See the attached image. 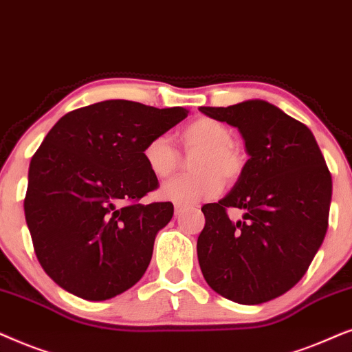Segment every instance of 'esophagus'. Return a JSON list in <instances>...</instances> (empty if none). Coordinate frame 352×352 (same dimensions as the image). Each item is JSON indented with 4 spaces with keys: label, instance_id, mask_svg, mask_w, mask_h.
<instances>
[{
    "label": "esophagus",
    "instance_id": "1",
    "mask_svg": "<svg viewBox=\"0 0 352 352\" xmlns=\"http://www.w3.org/2000/svg\"><path fill=\"white\" fill-rule=\"evenodd\" d=\"M184 209H185V206L175 203V215H180L182 212H184Z\"/></svg>",
    "mask_w": 352,
    "mask_h": 352
}]
</instances>
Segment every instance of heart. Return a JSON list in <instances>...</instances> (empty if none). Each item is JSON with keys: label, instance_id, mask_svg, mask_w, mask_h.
<instances>
[{"label": "heart", "instance_id": "b5f03b06", "mask_svg": "<svg viewBox=\"0 0 352 352\" xmlns=\"http://www.w3.org/2000/svg\"><path fill=\"white\" fill-rule=\"evenodd\" d=\"M232 132L222 122L199 117L180 130L185 149H201L195 157L193 175H179L161 186V196L179 204H195L217 196L222 177L235 180L245 167V157L232 144ZM144 162L154 177L166 179L180 166V154L167 137H154L143 149Z\"/></svg>", "mask_w": 352, "mask_h": 352}]
</instances>
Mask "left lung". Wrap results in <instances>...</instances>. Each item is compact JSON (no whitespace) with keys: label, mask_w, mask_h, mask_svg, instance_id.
I'll list each match as a JSON object with an SVG mask.
<instances>
[{"label":"left lung","mask_w":352,"mask_h":352,"mask_svg":"<svg viewBox=\"0 0 352 352\" xmlns=\"http://www.w3.org/2000/svg\"><path fill=\"white\" fill-rule=\"evenodd\" d=\"M199 111L238 129L250 156L230 193L201 208V272L220 296L246 306L267 302L302 278L322 246L329 167L311 130L264 100ZM227 207L245 210L243 220L232 223Z\"/></svg>","instance_id":"left-lung-1"}]
</instances>
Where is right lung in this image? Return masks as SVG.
Wrapping results in <instances>:
<instances>
[{
    "label": "right lung",
    "instance_id": "right-lung-1",
    "mask_svg": "<svg viewBox=\"0 0 352 352\" xmlns=\"http://www.w3.org/2000/svg\"><path fill=\"white\" fill-rule=\"evenodd\" d=\"M188 112L107 100L69 112L46 135L23 210L41 267L65 292L106 301L143 277L173 215L172 203H138L157 188L143 149Z\"/></svg>",
    "mask_w": 352,
    "mask_h": 352
}]
</instances>
